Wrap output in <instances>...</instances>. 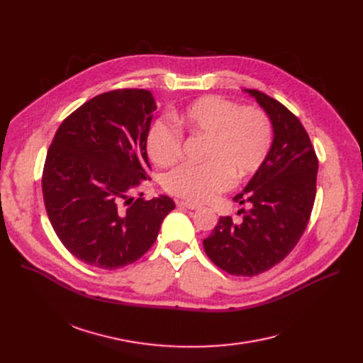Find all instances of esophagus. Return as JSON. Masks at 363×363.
Returning a JSON list of instances; mask_svg holds the SVG:
<instances>
[{"label": "esophagus", "instance_id": "obj_1", "mask_svg": "<svg viewBox=\"0 0 363 363\" xmlns=\"http://www.w3.org/2000/svg\"><path fill=\"white\" fill-rule=\"evenodd\" d=\"M178 206H179V207H185V208H189V211H196V208L200 207V204L191 203V201H179Z\"/></svg>", "mask_w": 363, "mask_h": 363}]
</instances>
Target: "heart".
Segmentation results:
<instances>
[{
    "instance_id": "b5f03b06",
    "label": "heart",
    "mask_w": 363,
    "mask_h": 363,
    "mask_svg": "<svg viewBox=\"0 0 363 363\" xmlns=\"http://www.w3.org/2000/svg\"><path fill=\"white\" fill-rule=\"evenodd\" d=\"M175 123L191 135L206 137L203 163H184L163 178L167 193L189 201H204L244 179L263 164L272 145V123L257 107H240L219 95H206L185 106ZM182 132L156 121L147 132L145 147L157 166H170L182 152Z\"/></svg>"
}]
</instances>
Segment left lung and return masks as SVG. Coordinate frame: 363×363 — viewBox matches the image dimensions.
<instances>
[{"label":"left lung","instance_id":"obj_1","mask_svg":"<svg viewBox=\"0 0 363 363\" xmlns=\"http://www.w3.org/2000/svg\"><path fill=\"white\" fill-rule=\"evenodd\" d=\"M268 114L274 128L269 155L235 203L252 206L242 222L220 216L203 240L204 252L231 275L255 277L284 260L309 223L316 196L318 157L297 116L257 89H244Z\"/></svg>","mask_w":363,"mask_h":363}]
</instances>
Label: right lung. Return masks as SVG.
<instances>
[{"label": "right lung", "mask_w": 363, "mask_h": 363, "mask_svg": "<svg viewBox=\"0 0 363 363\" xmlns=\"http://www.w3.org/2000/svg\"><path fill=\"white\" fill-rule=\"evenodd\" d=\"M156 108L147 89L100 94L69 114L48 148V219L66 249L95 268L113 271L138 260L175 208L167 196L129 197L150 179L145 137Z\"/></svg>", "instance_id": "1"}]
</instances>
